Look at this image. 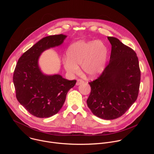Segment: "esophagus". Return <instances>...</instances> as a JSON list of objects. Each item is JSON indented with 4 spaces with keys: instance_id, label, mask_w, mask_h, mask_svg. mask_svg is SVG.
<instances>
[{
    "instance_id": "1",
    "label": "esophagus",
    "mask_w": 154,
    "mask_h": 154,
    "mask_svg": "<svg viewBox=\"0 0 154 154\" xmlns=\"http://www.w3.org/2000/svg\"><path fill=\"white\" fill-rule=\"evenodd\" d=\"M84 82H83V80H81V79H78L77 80V83H76V85H80V84H82V83H83Z\"/></svg>"
}]
</instances>
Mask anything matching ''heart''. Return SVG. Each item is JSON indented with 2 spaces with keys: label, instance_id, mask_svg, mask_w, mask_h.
<instances>
[{
  "label": "heart",
  "instance_id": "1",
  "mask_svg": "<svg viewBox=\"0 0 154 154\" xmlns=\"http://www.w3.org/2000/svg\"><path fill=\"white\" fill-rule=\"evenodd\" d=\"M107 55V47L101 41H77L69 47L63 66L68 73L74 75L79 72L81 65L83 75L93 79L103 71Z\"/></svg>",
  "mask_w": 154,
  "mask_h": 154
}]
</instances>
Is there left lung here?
<instances>
[{"label": "left lung", "instance_id": "8db88e82", "mask_svg": "<svg viewBox=\"0 0 154 154\" xmlns=\"http://www.w3.org/2000/svg\"><path fill=\"white\" fill-rule=\"evenodd\" d=\"M107 38L112 45L109 61L100 76L89 82L91 93L86 102L95 116L112 120L124 115L136 101L141 72L135 51L116 38Z\"/></svg>", "mask_w": 154, "mask_h": 154}]
</instances>
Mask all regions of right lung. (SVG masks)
<instances>
[{"instance_id": "obj_1", "label": "right lung", "mask_w": 154, "mask_h": 154, "mask_svg": "<svg viewBox=\"0 0 154 154\" xmlns=\"http://www.w3.org/2000/svg\"><path fill=\"white\" fill-rule=\"evenodd\" d=\"M66 37L60 34L43 38L23 54L16 66L13 80L16 98L37 118H49L57 114L68 91L75 85L76 80H68L60 74H45L38 64L44 51L60 46Z\"/></svg>"}]
</instances>
